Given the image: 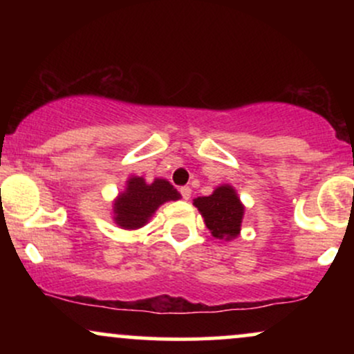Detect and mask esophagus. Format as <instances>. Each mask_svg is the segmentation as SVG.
<instances>
[{
	"label": "esophagus",
	"instance_id": "34e87169",
	"mask_svg": "<svg viewBox=\"0 0 354 354\" xmlns=\"http://www.w3.org/2000/svg\"><path fill=\"white\" fill-rule=\"evenodd\" d=\"M180 193H181L183 200L188 201L189 198H191V188H188V186H185V188H181V189H180Z\"/></svg>",
	"mask_w": 354,
	"mask_h": 354
}]
</instances>
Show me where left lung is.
Returning a JSON list of instances; mask_svg holds the SVG:
<instances>
[{"label": "left lung", "mask_w": 354, "mask_h": 354, "mask_svg": "<svg viewBox=\"0 0 354 354\" xmlns=\"http://www.w3.org/2000/svg\"><path fill=\"white\" fill-rule=\"evenodd\" d=\"M193 205L201 213L206 228L214 238L230 241L239 236L243 216H245V205L239 200L233 186H218L209 196L193 200Z\"/></svg>", "instance_id": "obj_1"}]
</instances>
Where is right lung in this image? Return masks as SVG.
Listing matches in <instances>:
<instances>
[{
  "instance_id": "right-lung-1",
  "label": "right lung",
  "mask_w": 354,
  "mask_h": 354,
  "mask_svg": "<svg viewBox=\"0 0 354 354\" xmlns=\"http://www.w3.org/2000/svg\"><path fill=\"white\" fill-rule=\"evenodd\" d=\"M181 194L163 178L148 183L143 176H129L124 191L113 201V221L120 228L135 231L143 228L156 209L168 201L180 200Z\"/></svg>"
}]
</instances>
